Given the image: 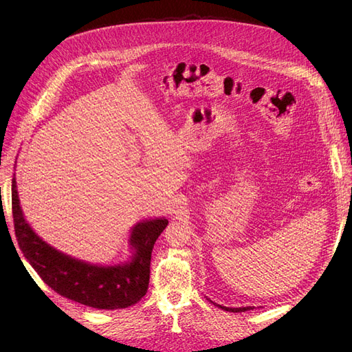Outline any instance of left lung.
Returning <instances> with one entry per match:
<instances>
[{"instance_id":"obj_1","label":"left lung","mask_w":352,"mask_h":352,"mask_svg":"<svg viewBox=\"0 0 352 352\" xmlns=\"http://www.w3.org/2000/svg\"><path fill=\"white\" fill-rule=\"evenodd\" d=\"M219 308H223L224 311H230V312H244L248 309H252V307H239V308H228V307H223V305H218Z\"/></svg>"}]
</instances>
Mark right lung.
Listing matches in <instances>:
<instances>
[{"label":"right lung","instance_id":"obj_1","mask_svg":"<svg viewBox=\"0 0 352 352\" xmlns=\"http://www.w3.org/2000/svg\"><path fill=\"white\" fill-rule=\"evenodd\" d=\"M14 230L18 245L43 281L63 297L98 309H121L137 304L150 283L151 252L157 238L168 226L166 218L138 223L129 238L135 250L124 265H91L50 247L25 221L12 178L11 188Z\"/></svg>","mask_w":352,"mask_h":352}]
</instances>
